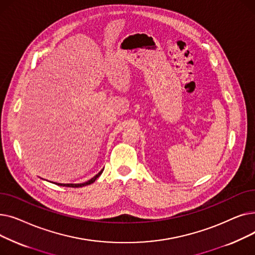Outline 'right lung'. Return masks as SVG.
I'll return each instance as SVG.
<instances>
[{
	"label": "right lung",
	"mask_w": 255,
	"mask_h": 255,
	"mask_svg": "<svg viewBox=\"0 0 255 255\" xmlns=\"http://www.w3.org/2000/svg\"><path fill=\"white\" fill-rule=\"evenodd\" d=\"M103 169H104V168H102V169L97 173L96 176H94L91 180H89V181H87V182H85V183H80V184H61V183H58L57 185H59V186H65V187H72V188H78V187H84V186L90 185V184L95 182V181L97 180V178L100 177V175L103 172Z\"/></svg>",
	"instance_id": "add662e5"
}]
</instances>
